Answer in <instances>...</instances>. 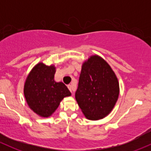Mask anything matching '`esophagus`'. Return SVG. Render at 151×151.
Segmentation results:
<instances>
[{
    "label": "esophagus",
    "instance_id": "esophagus-1",
    "mask_svg": "<svg viewBox=\"0 0 151 151\" xmlns=\"http://www.w3.org/2000/svg\"><path fill=\"white\" fill-rule=\"evenodd\" d=\"M67 87H68V89H70V91L72 92V93H73V92H72V85H68L67 86Z\"/></svg>",
    "mask_w": 151,
    "mask_h": 151
}]
</instances>
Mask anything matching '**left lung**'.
<instances>
[{
	"instance_id": "obj_1",
	"label": "left lung",
	"mask_w": 151,
	"mask_h": 151,
	"mask_svg": "<svg viewBox=\"0 0 151 151\" xmlns=\"http://www.w3.org/2000/svg\"><path fill=\"white\" fill-rule=\"evenodd\" d=\"M119 95V83L106 62L92 55L81 66L75 98L87 119L99 120L110 114Z\"/></svg>"
}]
</instances>
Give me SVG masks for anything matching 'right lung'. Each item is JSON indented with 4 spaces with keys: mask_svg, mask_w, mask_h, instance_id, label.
<instances>
[{
    "mask_svg": "<svg viewBox=\"0 0 151 151\" xmlns=\"http://www.w3.org/2000/svg\"><path fill=\"white\" fill-rule=\"evenodd\" d=\"M56 68L54 65L37 64L27 75L24 85V95L30 109L41 117L50 116L60 102L71 92L64 83L54 79Z\"/></svg>",
    "mask_w": 151,
    "mask_h": 151,
    "instance_id": "obj_1",
    "label": "right lung"
}]
</instances>
